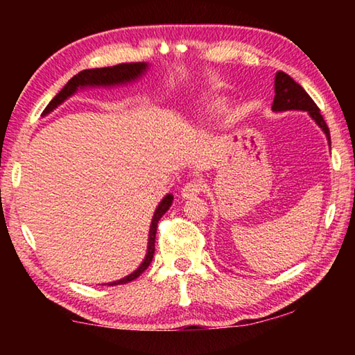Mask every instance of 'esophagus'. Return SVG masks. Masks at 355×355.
I'll return each instance as SVG.
<instances>
[{"label": "esophagus", "mask_w": 355, "mask_h": 355, "mask_svg": "<svg viewBox=\"0 0 355 355\" xmlns=\"http://www.w3.org/2000/svg\"><path fill=\"white\" fill-rule=\"evenodd\" d=\"M203 191V184L199 180H191L189 183H186L182 189L183 199H194Z\"/></svg>", "instance_id": "esophagus-1"}]
</instances>
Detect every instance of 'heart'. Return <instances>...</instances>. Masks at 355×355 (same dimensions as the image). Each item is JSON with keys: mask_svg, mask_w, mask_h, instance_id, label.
<instances>
[{"mask_svg": "<svg viewBox=\"0 0 355 355\" xmlns=\"http://www.w3.org/2000/svg\"><path fill=\"white\" fill-rule=\"evenodd\" d=\"M224 111V103L222 101H214V103L209 106V111H208V117H213L216 114H219Z\"/></svg>", "mask_w": 355, "mask_h": 355, "instance_id": "1", "label": "heart"}]
</instances>
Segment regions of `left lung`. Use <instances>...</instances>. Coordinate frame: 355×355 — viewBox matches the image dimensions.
<instances>
[{"label":"left lung","mask_w":355,"mask_h":355,"mask_svg":"<svg viewBox=\"0 0 355 355\" xmlns=\"http://www.w3.org/2000/svg\"><path fill=\"white\" fill-rule=\"evenodd\" d=\"M274 103L272 111L274 112H284V111H307L310 117L315 120L318 127H320L324 135H326L327 141L330 142V131L327 123L324 122V119L320 112V107L311 100L310 95L304 91V87L293 80L290 75H286L285 71H277L275 73L274 81Z\"/></svg>","instance_id":"8db88e82"}]
</instances>
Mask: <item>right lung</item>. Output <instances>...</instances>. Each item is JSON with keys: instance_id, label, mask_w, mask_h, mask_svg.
I'll use <instances>...</instances> for the list:
<instances>
[{"instance_id": "add662e5", "label": "right lung", "mask_w": 355, "mask_h": 355, "mask_svg": "<svg viewBox=\"0 0 355 355\" xmlns=\"http://www.w3.org/2000/svg\"><path fill=\"white\" fill-rule=\"evenodd\" d=\"M148 65L146 62H127V64H119V65H112V67H103V69H89V70H83L80 73L75 75L71 80L65 84V86L61 89L55 98H53L48 106L44 110V114L42 116H46L50 114L53 110L64 103L65 100L71 97L78 89L80 87H110V86H120V84H127L131 81H136L137 78H141L144 73H146ZM173 200L172 194H167L163 200L159 202V205L156 207L152 224H150V232H148V245H147V255L144 258V261L141 263V266L136 269L135 272H131L127 277L111 282L107 284L110 286L112 285H123L128 284V282L135 280L139 277V275L146 271L148 268V264L152 263V258L155 254V238H156V227H158L159 219L163 218V214L171 208Z\"/></svg>"}]
</instances>
